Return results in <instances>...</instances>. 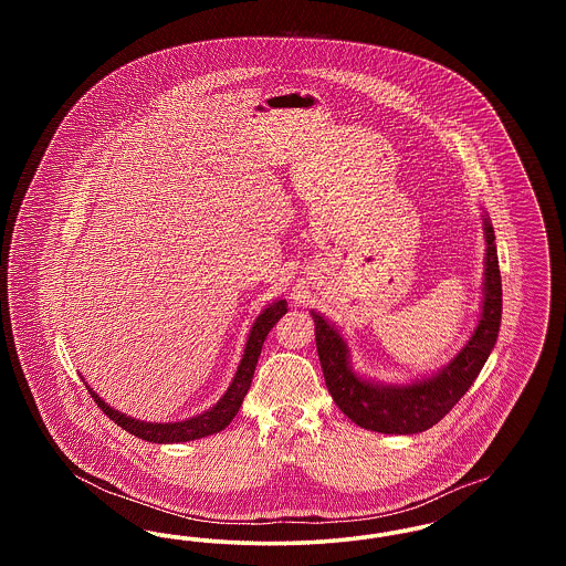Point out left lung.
I'll use <instances>...</instances> for the list:
<instances>
[{"mask_svg":"<svg viewBox=\"0 0 566 566\" xmlns=\"http://www.w3.org/2000/svg\"><path fill=\"white\" fill-rule=\"evenodd\" d=\"M485 268L484 301L480 323L464 348L431 377L411 384H377L356 376L350 367V350L335 324L312 312L316 324V348L323 365L324 381L337 407L354 424L386 434H413L437 424L480 376L490 352L496 344L503 289L494 229L484 216Z\"/></svg>","mask_w":566,"mask_h":566,"instance_id":"1","label":"left lung"}]
</instances>
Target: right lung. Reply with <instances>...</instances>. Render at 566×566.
Returning a JSON list of instances; mask_svg holds the SVG:
<instances>
[{"instance_id":"add662e5","label":"right lung","mask_w":566,"mask_h":566,"mask_svg":"<svg viewBox=\"0 0 566 566\" xmlns=\"http://www.w3.org/2000/svg\"><path fill=\"white\" fill-rule=\"evenodd\" d=\"M286 312L289 310H286L284 298L273 301L270 307L263 310V314L254 321L252 328H250L240 367L235 371L231 386L222 395V399L212 409H208L199 416H192L189 420H182V422H144V420H135L132 416H125V413L116 411L114 407H109L91 386H86L88 395L95 399L97 407L108 416L109 420H114V424H118L120 429L132 432L144 441H150V443H182V441H192V439H201V437L220 432L229 427V422L240 411L243 397H245L252 376H254L259 356L263 350V342L270 335L273 324L277 323Z\"/></svg>"}]
</instances>
